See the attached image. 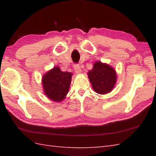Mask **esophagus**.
<instances>
[{
  "instance_id": "1",
  "label": "esophagus",
  "mask_w": 156,
  "mask_h": 156,
  "mask_svg": "<svg viewBox=\"0 0 156 156\" xmlns=\"http://www.w3.org/2000/svg\"><path fill=\"white\" fill-rule=\"evenodd\" d=\"M74 68L75 69V72H76V74H80L82 70H81L80 66H79L78 64H75V65H74Z\"/></svg>"
}]
</instances>
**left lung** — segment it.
<instances>
[{"label":"left lung","instance_id":"8db88e82","mask_svg":"<svg viewBox=\"0 0 156 156\" xmlns=\"http://www.w3.org/2000/svg\"><path fill=\"white\" fill-rule=\"evenodd\" d=\"M88 76L93 90L101 94L109 93L117 82V74L114 68L101 62L94 63L93 68L88 72Z\"/></svg>","mask_w":156,"mask_h":156}]
</instances>
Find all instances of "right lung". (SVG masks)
<instances>
[{
  "label": "right lung",
  "instance_id": "1",
  "mask_svg": "<svg viewBox=\"0 0 156 156\" xmlns=\"http://www.w3.org/2000/svg\"><path fill=\"white\" fill-rule=\"evenodd\" d=\"M72 74L62 72L54 67L43 76L42 85L46 97L55 102H61L66 98L69 89Z\"/></svg>",
  "mask_w": 156,
  "mask_h": 156
}]
</instances>
